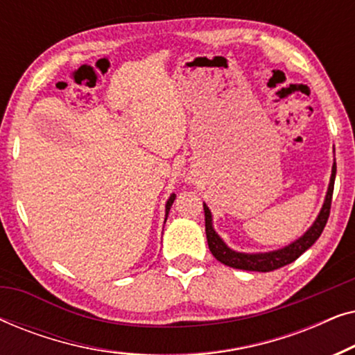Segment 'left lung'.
<instances>
[{
    "instance_id": "left-lung-1",
    "label": "left lung",
    "mask_w": 355,
    "mask_h": 355,
    "mask_svg": "<svg viewBox=\"0 0 355 355\" xmlns=\"http://www.w3.org/2000/svg\"><path fill=\"white\" fill-rule=\"evenodd\" d=\"M334 178H336V162H333L331 168V178H329L328 191L324 196V202L320 210L318 216L315 218L312 226L304 232L299 239L291 242V244L281 247V249L270 250V252H237L231 249L225 241L221 239L220 234L213 227V216L210 208L207 203H203V210H205V232H207V242L208 249L213 254V257L223 265L231 266V268L237 270H247V271H266L278 270L281 266L293 263L295 259H299L305 250L310 249L315 244V241L322 236V232L327 226L329 208H331V197L334 189Z\"/></svg>"
}]
</instances>
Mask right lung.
Segmentation results:
<instances>
[{
    "label": "right lung",
    "instance_id": "add662e5",
    "mask_svg": "<svg viewBox=\"0 0 355 355\" xmlns=\"http://www.w3.org/2000/svg\"><path fill=\"white\" fill-rule=\"evenodd\" d=\"M174 198H176V193H171V196H169V198H168L166 205H164V223H166V220H168V213H169V210H171Z\"/></svg>",
    "mask_w": 355,
    "mask_h": 355
}]
</instances>
